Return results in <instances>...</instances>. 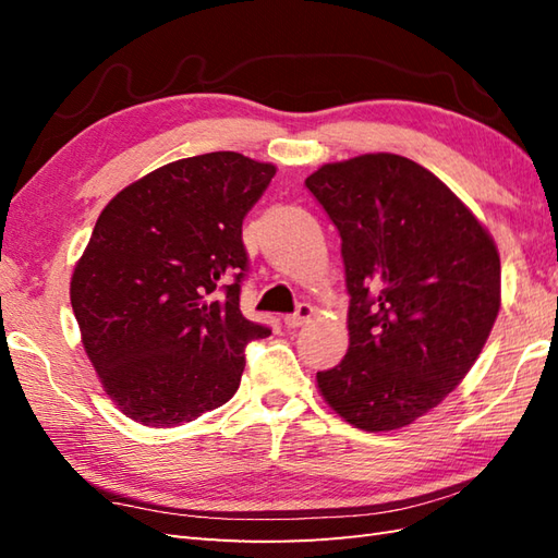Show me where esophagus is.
Listing matches in <instances>:
<instances>
[{
	"label": "esophagus",
	"instance_id": "1",
	"mask_svg": "<svg viewBox=\"0 0 558 558\" xmlns=\"http://www.w3.org/2000/svg\"><path fill=\"white\" fill-rule=\"evenodd\" d=\"M312 316H314L312 306H310V304H300L298 312L286 316V326H288V328H300V326H304V324H310Z\"/></svg>",
	"mask_w": 558,
	"mask_h": 558
}]
</instances>
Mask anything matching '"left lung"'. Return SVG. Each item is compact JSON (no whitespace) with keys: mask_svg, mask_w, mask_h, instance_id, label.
<instances>
[{"mask_svg":"<svg viewBox=\"0 0 558 558\" xmlns=\"http://www.w3.org/2000/svg\"><path fill=\"white\" fill-rule=\"evenodd\" d=\"M304 184L340 232L350 292V348L318 390L357 429H400L477 362L501 306L499 252L436 174L396 153L322 165Z\"/></svg>","mask_w":558,"mask_h":558,"instance_id":"obj_1","label":"left lung"}]
</instances>
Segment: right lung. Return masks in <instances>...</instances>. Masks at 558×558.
<instances>
[{"label":"right lung","mask_w":558,"mask_h":558,"mask_svg":"<svg viewBox=\"0 0 558 558\" xmlns=\"http://www.w3.org/2000/svg\"><path fill=\"white\" fill-rule=\"evenodd\" d=\"M272 174L242 153H204L102 208L69 294L83 350L126 417L177 426L240 388L244 348L270 336L240 312L242 222Z\"/></svg>","instance_id":"add662e5"}]
</instances>
